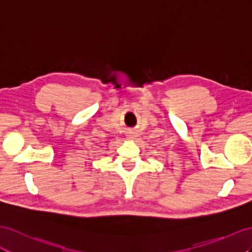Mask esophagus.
<instances>
[{
    "label": "esophagus",
    "instance_id": "1",
    "mask_svg": "<svg viewBox=\"0 0 252 252\" xmlns=\"http://www.w3.org/2000/svg\"><path fill=\"white\" fill-rule=\"evenodd\" d=\"M127 136H128V137H130V138H133V136H134V135H133L132 133H130V134H128V135H127Z\"/></svg>",
    "mask_w": 252,
    "mask_h": 252
}]
</instances>
